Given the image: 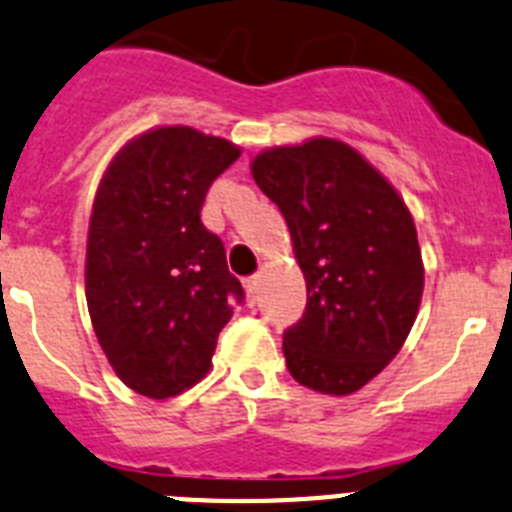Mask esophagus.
<instances>
[{
	"mask_svg": "<svg viewBox=\"0 0 512 512\" xmlns=\"http://www.w3.org/2000/svg\"><path fill=\"white\" fill-rule=\"evenodd\" d=\"M243 287H246L248 303H256V300H259V277H248L246 282H243Z\"/></svg>",
	"mask_w": 512,
	"mask_h": 512,
	"instance_id": "34e87169",
	"label": "esophagus"
}]
</instances>
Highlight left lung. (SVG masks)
I'll return each instance as SVG.
<instances>
[{"instance_id": "1", "label": "left lung", "mask_w": 512, "mask_h": 512, "mask_svg": "<svg viewBox=\"0 0 512 512\" xmlns=\"http://www.w3.org/2000/svg\"><path fill=\"white\" fill-rule=\"evenodd\" d=\"M253 181L285 214L308 305L285 331L287 370L347 396L399 355L417 318L425 266L404 199L357 150L316 137L253 157Z\"/></svg>"}]
</instances>
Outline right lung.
Masks as SVG:
<instances>
[{"label":"right lung","mask_w":512,"mask_h":512,"mask_svg":"<svg viewBox=\"0 0 512 512\" xmlns=\"http://www.w3.org/2000/svg\"><path fill=\"white\" fill-rule=\"evenodd\" d=\"M238 157L227 139L160 126L126 142L100 178L87 310L111 368L142 396L168 399L202 381L243 300L222 240L202 225L209 186Z\"/></svg>","instance_id":"right-lung-1"}]
</instances>
